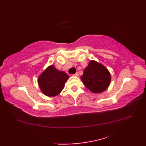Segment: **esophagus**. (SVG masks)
<instances>
[{
	"mask_svg": "<svg viewBox=\"0 0 146 146\" xmlns=\"http://www.w3.org/2000/svg\"><path fill=\"white\" fill-rule=\"evenodd\" d=\"M73 76H79V73H78V72H76V73L74 74Z\"/></svg>",
	"mask_w": 146,
	"mask_h": 146,
	"instance_id": "obj_1",
	"label": "esophagus"
}]
</instances>
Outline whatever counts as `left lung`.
I'll return each mask as SVG.
<instances>
[{
	"instance_id": "1",
	"label": "left lung",
	"mask_w": 146,
	"mask_h": 146,
	"mask_svg": "<svg viewBox=\"0 0 146 146\" xmlns=\"http://www.w3.org/2000/svg\"><path fill=\"white\" fill-rule=\"evenodd\" d=\"M81 80L88 90L95 94H98L108 87L111 77L109 71L103 65L91 61L83 71Z\"/></svg>"
}]
</instances>
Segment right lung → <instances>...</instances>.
Segmentation results:
<instances>
[{"instance_id":"right-lung-1","label":"right lung","mask_w":146,"mask_h":146,"mask_svg":"<svg viewBox=\"0 0 146 146\" xmlns=\"http://www.w3.org/2000/svg\"><path fill=\"white\" fill-rule=\"evenodd\" d=\"M69 78L66 73L58 71L53 66H49L38 78V84L42 92L49 97L58 95Z\"/></svg>"}]
</instances>
